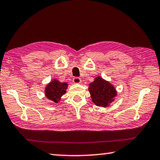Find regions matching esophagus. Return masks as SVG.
Instances as JSON below:
<instances>
[{
	"instance_id": "34e87169",
	"label": "esophagus",
	"mask_w": 160,
	"mask_h": 160,
	"mask_svg": "<svg viewBox=\"0 0 160 160\" xmlns=\"http://www.w3.org/2000/svg\"><path fill=\"white\" fill-rule=\"evenodd\" d=\"M73 82L74 83V84H80V83L82 82V80H81V78L78 77H74L73 78Z\"/></svg>"
}]
</instances>
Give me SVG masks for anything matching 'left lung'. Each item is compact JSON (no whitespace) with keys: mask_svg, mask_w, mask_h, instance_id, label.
I'll return each instance as SVG.
<instances>
[{"mask_svg":"<svg viewBox=\"0 0 160 160\" xmlns=\"http://www.w3.org/2000/svg\"><path fill=\"white\" fill-rule=\"evenodd\" d=\"M89 92L92 102L97 106L101 107L110 105L117 95V92L113 85L100 76H97L94 82L90 83Z\"/></svg>","mask_w":160,"mask_h":160,"instance_id":"obj_1","label":"left lung"}]
</instances>
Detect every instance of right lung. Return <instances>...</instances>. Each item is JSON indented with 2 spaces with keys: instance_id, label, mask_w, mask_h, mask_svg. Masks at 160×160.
Wrapping results in <instances>:
<instances>
[{
  "instance_id": "1",
  "label": "right lung",
  "mask_w": 160,
  "mask_h": 160,
  "mask_svg": "<svg viewBox=\"0 0 160 160\" xmlns=\"http://www.w3.org/2000/svg\"><path fill=\"white\" fill-rule=\"evenodd\" d=\"M67 88V83H62L58 80L54 79L46 86L45 89V96L50 100L58 103V102L61 100V97L66 92Z\"/></svg>"
}]
</instances>
